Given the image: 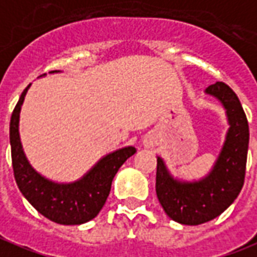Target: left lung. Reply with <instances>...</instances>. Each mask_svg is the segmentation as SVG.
I'll use <instances>...</instances> for the list:
<instances>
[{
  "instance_id": "8db88e82",
  "label": "left lung",
  "mask_w": 257,
  "mask_h": 257,
  "mask_svg": "<svg viewBox=\"0 0 257 257\" xmlns=\"http://www.w3.org/2000/svg\"><path fill=\"white\" fill-rule=\"evenodd\" d=\"M205 93L222 102L230 124L212 171L197 182H181L157 157V198L172 220L189 226L209 222L227 209L244 186L246 168L249 126L238 97L223 82L208 86Z\"/></svg>"
}]
</instances>
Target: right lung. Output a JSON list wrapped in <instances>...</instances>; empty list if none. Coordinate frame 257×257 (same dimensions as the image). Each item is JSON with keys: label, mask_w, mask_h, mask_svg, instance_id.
Here are the masks:
<instances>
[{"label": "right lung", "mask_w": 257, "mask_h": 257, "mask_svg": "<svg viewBox=\"0 0 257 257\" xmlns=\"http://www.w3.org/2000/svg\"><path fill=\"white\" fill-rule=\"evenodd\" d=\"M59 72V71H52ZM30 85L24 89L11 116L9 138L12 167L20 192L41 215L60 224H82L95 218L109 196L117 170L136 153L127 147L102 157L85 177L72 183H56L30 166L19 136V116Z\"/></svg>", "instance_id": "1"}]
</instances>
